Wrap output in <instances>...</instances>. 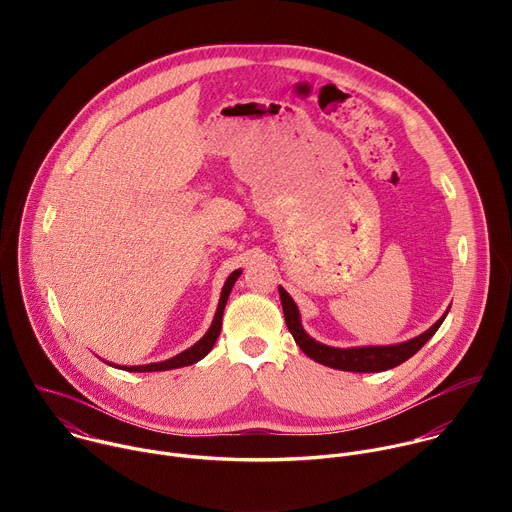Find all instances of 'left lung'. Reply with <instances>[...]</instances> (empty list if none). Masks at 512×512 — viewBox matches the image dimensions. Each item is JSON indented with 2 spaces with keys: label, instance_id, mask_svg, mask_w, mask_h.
Listing matches in <instances>:
<instances>
[{
  "label": "left lung",
  "instance_id": "left-lung-1",
  "mask_svg": "<svg viewBox=\"0 0 512 512\" xmlns=\"http://www.w3.org/2000/svg\"><path fill=\"white\" fill-rule=\"evenodd\" d=\"M279 298H281V306H283V316H285V324L294 336L296 344L316 362L324 364V367L330 369H338V371H350V373H381L393 367H399L401 362H405L407 358H411L435 332L437 328L442 326L446 314L437 320L429 330H425L423 334L401 342V344H391V346H356V348H334V346H326L322 342H316L312 336L306 334V330L302 328L300 322V310L296 306V302L289 298L287 291L283 287H279Z\"/></svg>",
  "mask_w": 512,
  "mask_h": 512
}]
</instances>
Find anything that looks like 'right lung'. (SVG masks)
Listing matches in <instances>:
<instances>
[{
    "label": "right lung",
    "instance_id": "obj_1",
    "mask_svg": "<svg viewBox=\"0 0 512 512\" xmlns=\"http://www.w3.org/2000/svg\"><path fill=\"white\" fill-rule=\"evenodd\" d=\"M239 275H241V269L233 271V273L229 275V279L225 281V287H223V291H221V300H218V308H216L214 320H212V324H210L208 332H206V334H204V336H202L194 346H190L188 350H184V352H180V354H176V356H172V358H168V360H162V362L139 364V367H119V369H123V371H131V373L172 371V369L188 367V364H194V362H198L200 358H204V356L212 350V346H214V342H216L218 334H221V326H223V312H225V306H227L229 294H231V289H233L235 281L239 279ZM115 367H117V364H115Z\"/></svg>",
    "mask_w": 512,
    "mask_h": 512
}]
</instances>
